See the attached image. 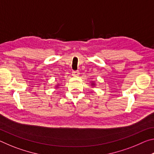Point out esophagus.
<instances>
[{"instance_id":"esophagus-1","label":"esophagus","mask_w":154,"mask_h":154,"mask_svg":"<svg viewBox=\"0 0 154 154\" xmlns=\"http://www.w3.org/2000/svg\"><path fill=\"white\" fill-rule=\"evenodd\" d=\"M72 76H78L79 75V71H73L72 72Z\"/></svg>"}]
</instances>
